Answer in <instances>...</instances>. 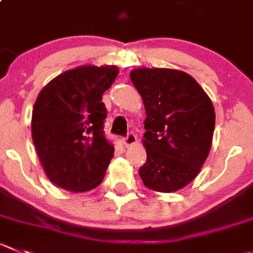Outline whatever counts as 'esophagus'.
<instances>
[{"instance_id":"34e87169","label":"esophagus","mask_w":253,"mask_h":253,"mask_svg":"<svg viewBox=\"0 0 253 253\" xmlns=\"http://www.w3.org/2000/svg\"><path fill=\"white\" fill-rule=\"evenodd\" d=\"M135 143H136V135L133 133V131H129V133L126 134V136L123 138V144H124L125 146H130Z\"/></svg>"}]
</instances>
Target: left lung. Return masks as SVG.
<instances>
[{
	"mask_svg": "<svg viewBox=\"0 0 253 253\" xmlns=\"http://www.w3.org/2000/svg\"><path fill=\"white\" fill-rule=\"evenodd\" d=\"M130 79L146 113V163L139 175L154 191L182 189L197 176L210 153L212 102L191 76L176 69H133Z\"/></svg>",
	"mask_w": 253,
	"mask_h": 253,
	"instance_id": "obj_1",
	"label": "left lung"
}]
</instances>
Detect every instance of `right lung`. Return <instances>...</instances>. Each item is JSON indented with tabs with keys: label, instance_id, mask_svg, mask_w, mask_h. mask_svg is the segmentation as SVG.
Wrapping results in <instances>:
<instances>
[{
	"label": "right lung",
	"instance_id": "obj_1",
	"mask_svg": "<svg viewBox=\"0 0 253 253\" xmlns=\"http://www.w3.org/2000/svg\"><path fill=\"white\" fill-rule=\"evenodd\" d=\"M119 73L115 66H82L59 74L38 94L32 139L48 179L72 192L103 181L114 155L104 136L103 93Z\"/></svg>",
	"mask_w": 253,
	"mask_h": 253
}]
</instances>
